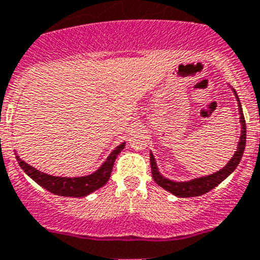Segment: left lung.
Here are the masks:
<instances>
[{
  "label": "left lung",
  "mask_w": 260,
  "mask_h": 260,
  "mask_svg": "<svg viewBox=\"0 0 260 260\" xmlns=\"http://www.w3.org/2000/svg\"><path fill=\"white\" fill-rule=\"evenodd\" d=\"M234 93L237 95V91H235V90H234ZM237 100L238 102H239L238 95ZM239 114H241L242 132L241 139H239V143H238V150L235 151V154H234V156L230 159V162L223 167L222 170L216 171V173L211 174V175H207V177L195 178V179L188 182H174L170 181V179H166V178L160 175L159 171H158V167H156L155 158L153 156V154H150L151 174H153V178L154 181L156 182V184H159L160 187H164L165 190L170 191L171 194L177 195V197L188 198V197H199V195L206 194V192H209L210 190H212L214 187H216L219 183H222V182L224 181L235 169H237V166L239 165V162H241L242 159V155H243L244 147H246V122H244V115L243 111H242L241 104H239Z\"/></svg>",
  "instance_id": "obj_1"
}]
</instances>
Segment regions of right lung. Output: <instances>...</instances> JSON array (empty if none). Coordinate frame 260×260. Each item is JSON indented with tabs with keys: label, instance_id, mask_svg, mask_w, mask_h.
I'll use <instances>...</instances> for the list:
<instances>
[{
	"label": "right lung",
	"instance_id": "1",
	"mask_svg": "<svg viewBox=\"0 0 260 260\" xmlns=\"http://www.w3.org/2000/svg\"><path fill=\"white\" fill-rule=\"evenodd\" d=\"M125 147V143H121L117 149L107 156L105 164L95 171V173L86 175V177L78 178H62V177H53L42 171L34 169L26 162H23L18 155H16L18 165L21 166L25 173L29 175L34 182H37L40 186L46 188L48 191L53 192L55 195H62V197H86L91 194L100 187H102L111 175V170L114 166V162L117 159V155L121 153V150Z\"/></svg>",
	"mask_w": 260,
	"mask_h": 260
}]
</instances>
